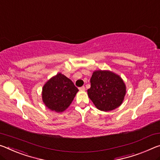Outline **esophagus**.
I'll return each mask as SVG.
<instances>
[{
    "label": "esophagus",
    "mask_w": 160,
    "mask_h": 160,
    "mask_svg": "<svg viewBox=\"0 0 160 160\" xmlns=\"http://www.w3.org/2000/svg\"><path fill=\"white\" fill-rule=\"evenodd\" d=\"M79 90H80V91H85V88L84 87V86H82V87L79 88Z\"/></svg>",
    "instance_id": "1"
}]
</instances>
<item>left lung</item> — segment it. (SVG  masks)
I'll list each match as a JSON object with an SVG mask.
<instances>
[{
	"mask_svg": "<svg viewBox=\"0 0 160 160\" xmlns=\"http://www.w3.org/2000/svg\"><path fill=\"white\" fill-rule=\"evenodd\" d=\"M88 95L98 110L108 112L122 105L126 85L120 75L110 70H95L90 79Z\"/></svg>",
	"mask_w": 160,
	"mask_h": 160,
	"instance_id": "left-lung-1",
	"label": "left lung"
}]
</instances>
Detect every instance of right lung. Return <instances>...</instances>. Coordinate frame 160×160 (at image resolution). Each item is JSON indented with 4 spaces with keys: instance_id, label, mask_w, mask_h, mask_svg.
I'll return each mask as SVG.
<instances>
[{
    "instance_id": "add662e5",
    "label": "right lung",
    "mask_w": 160,
    "mask_h": 160,
    "mask_svg": "<svg viewBox=\"0 0 160 160\" xmlns=\"http://www.w3.org/2000/svg\"><path fill=\"white\" fill-rule=\"evenodd\" d=\"M78 91L72 80L59 72L44 84L42 100L50 110L62 112L70 105Z\"/></svg>"
}]
</instances>
